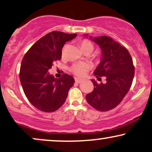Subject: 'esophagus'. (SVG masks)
<instances>
[{
  "instance_id": "1",
  "label": "esophagus",
  "mask_w": 152,
  "mask_h": 152,
  "mask_svg": "<svg viewBox=\"0 0 152 152\" xmlns=\"http://www.w3.org/2000/svg\"><path fill=\"white\" fill-rule=\"evenodd\" d=\"M83 80L81 78H75V82L76 83H78V84H79V83H81V81H82Z\"/></svg>"
}]
</instances>
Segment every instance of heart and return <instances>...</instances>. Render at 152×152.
Listing matches in <instances>:
<instances>
[{
  "label": "heart",
  "mask_w": 152,
  "mask_h": 152,
  "mask_svg": "<svg viewBox=\"0 0 152 152\" xmlns=\"http://www.w3.org/2000/svg\"><path fill=\"white\" fill-rule=\"evenodd\" d=\"M80 48L83 52L87 50H94V45L91 42L88 40H83L80 42ZM67 45H65L62 50V54L65 55L66 50H67ZM90 65L86 63H76L70 67V71L74 73L75 75L78 76H83L86 74L87 72L88 71Z\"/></svg>",
  "instance_id": "1"
}]
</instances>
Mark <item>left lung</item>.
<instances>
[{
  "label": "left lung",
  "mask_w": 152,
  "mask_h": 152,
  "mask_svg": "<svg viewBox=\"0 0 152 152\" xmlns=\"http://www.w3.org/2000/svg\"><path fill=\"white\" fill-rule=\"evenodd\" d=\"M89 38L99 45L102 52L100 63L94 74L98 78L105 77L106 83L98 84L91 80L94 88L87 94L86 100L96 110L107 112L118 105L129 90L134 76L133 61L127 49L112 38Z\"/></svg>",
  "instance_id": "obj_1"
}]
</instances>
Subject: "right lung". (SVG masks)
Masks as SVG:
<instances>
[{
	"label": "right lung",
	"mask_w": 152,
	"mask_h": 152,
	"mask_svg": "<svg viewBox=\"0 0 152 152\" xmlns=\"http://www.w3.org/2000/svg\"><path fill=\"white\" fill-rule=\"evenodd\" d=\"M76 34L52 31L36 41L23 57L20 80L27 99L38 110L53 112L65 103L68 91L74 84L73 76L64 74L55 78L48 70L61 59L62 49Z\"/></svg>",
	"instance_id": "1"
}]
</instances>
